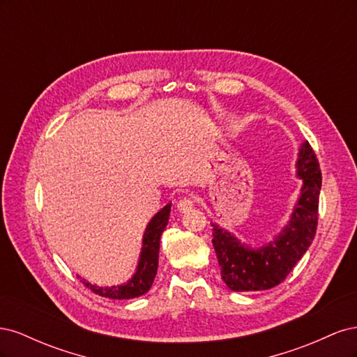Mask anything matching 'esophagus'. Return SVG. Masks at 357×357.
I'll use <instances>...</instances> for the list:
<instances>
[{
  "label": "esophagus",
  "mask_w": 357,
  "mask_h": 357,
  "mask_svg": "<svg viewBox=\"0 0 357 357\" xmlns=\"http://www.w3.org/2000/svg\"><path fill=\"white\" fill-rule=\"evenodd\" d=\"M193 205H195V201H193V198L192 197H185L177 202V210L180 213H188L193 208Z\"/></svg>",
  "instance_id": "1"
}]
</instances>
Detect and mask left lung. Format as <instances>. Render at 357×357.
I'll return each instance as SVG.
<instances>
[{
    "label": "left lung",
    "mask_w": 357,
    "mask_h": 357,
    "mask_svg": "<svg viewBox=\"0 0 357 357\" xmlns=\"http://www.w3.org/2000/svg\"><path fill=\"white\" fill-rule=\"evenodd\" d=\"M296 177L302 181L290 218L271 241L243 243L232 232L213 226V247L220 275L234 291H257L278 286L305 255L317 228L321 172L308 142L298 149Z\"/></svg>",
    "instance_id": "1"
}]
</instances>
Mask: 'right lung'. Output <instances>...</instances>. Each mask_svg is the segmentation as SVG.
Wrapping results in <instances>:
<instances>
[{
  "instance_id": "right-lung-1",
  "label": "right lung",
  "mask_w": 357,
  "mask_h": 357,
  "mask_svg": "<svg viewBox=\"0 0 357 357\" xmlns=\"http://www.w3.org/2000/svg\"><path fill=\"white\" fill-rule=\"evenodd\" d=\"M169 211L171 202H168L165 207H162L147 223L146 231L143 234L142 252H139L135 273L131 275V278H128L125 283L116 286H96L91 284L89 282H86L84 278L77 275L80 278V282L86 287H89L93 294L109 299H132L147 294L156 277L160 235L165 231L168 225Z\"/></svg>"
}]
</instances>
